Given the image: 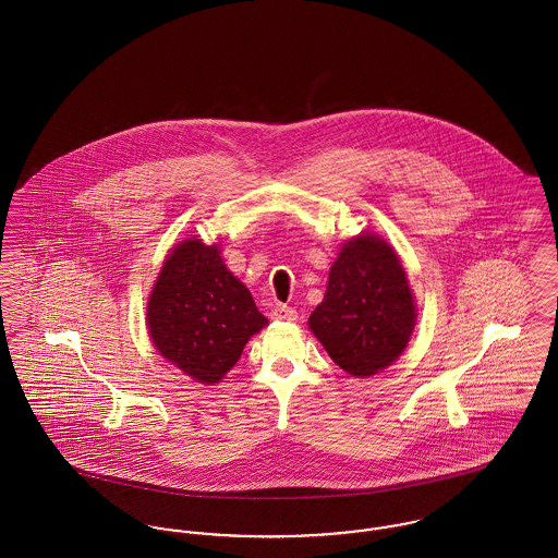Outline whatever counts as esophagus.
I'll return each mask as SVG.
<instances>
[{"instance_id":"obj_1","label":"esophagus","mask_w":558,"mask_h":558,"mask_svg":"<svg viewBox=\"0 0 558 558\" xmlns=\"http://www.w3.org/2000/svg\"><path fill=\"white\" fill-rule=\"evenodd\" d=\"M269 316H271V319H276V322H292V319H296V310L278 303V305L271 307Z\"/></svg>"}]
</instances>
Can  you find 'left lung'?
I'll return each mask as SVG.
<instances>
[{"mask_svg":"<svg viewBox=\"0 0 558 558\" xmlns=\"http://www.w3.org/2000/svg\"><path fill=\"white\" fill-rule=\"evenodd\" d=\"M414 319V299L398 255L385 240L366 234L341 248L310 328L337 366L371 376L398 360Z\"/></svg>","mask_w":558,"mask_h":558,"instance_id":"1","label":"left lung"}]
</instances>
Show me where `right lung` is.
<instances>
[{
    "instance_id": "right-lung-1",
    "label": "right lung",
    "mask_w": 558,
    "mask_h": 558,
    "mask_svg": "<svg viewBox=\"0 0 558 558\" xmlns=\"http://www.w3.org/2000/svg\"><path fill=\"white\" fill-rule=\"evenodd\" d=\"M146 316L160 355L205 385L223 378L267 324L217 246L201 240H184L167 257Z\"/></svg>"
}]
</instances>
